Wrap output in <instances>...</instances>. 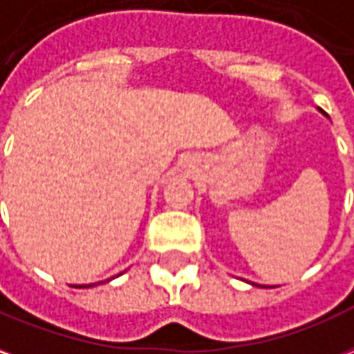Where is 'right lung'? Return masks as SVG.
<instances>
[{
  "label": "right lung",
  "instance_id": "1",
  "mask_svg": "<svg viewBox=\"0 0 354 354\" xmlns=\"http://www.w3.org/2000/svg\"><path fill=\"white\" fill-rule=\"evenodd\" d=\"M95 285V283H94ZM94 285H88V286H94ZM77 288H86V285H81V286H77Z\"/></svg>",
  "mask_w": 354,
  "mask_h": 354
}]
</instances>
